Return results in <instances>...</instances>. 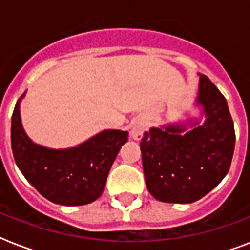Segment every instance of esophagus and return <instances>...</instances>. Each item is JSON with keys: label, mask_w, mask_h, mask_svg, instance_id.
<instances>
[{"label": "esophagus", "mask_w": 250, "mask_h": 250, "mask_svg": "<svg viewBox=\"0 0 250 250\" xmlns=\"http://www.w3.org/2000/svg\"><path fill=\"white\" fill-rule=\"evenodd\" d=\"M145 131V125L143 123H136V125H133L132 128V137L135 140H140L141 137H143V133Z\"/></svg>", "instance_id": "34e87169"}]
</instances>
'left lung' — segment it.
<instances>
[{"label":"left lung","instance_id":"1","mask_svg":"<svg viewBox=\"0 0 250 250\" xmlns=\"http://www.w3.org/2000/svg\"><path fill=\"white\" fill-rule=\"evenodd\" d=\"M197 102L206 121L150 128L144 132L140 149L148 190L158 201L190 204L222 182L231 166L235 128L225 96L211 80L200 76Z\"/></svg>","mask_w":250,"mask_h":250}]
</instances>
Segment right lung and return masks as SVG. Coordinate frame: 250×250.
I'll return each mask as SVG.
<instances>
[{"mask_svg": "<svg viewBox=\"0 0 250 250\" xmlns=\"http://www.w3.org/2000/svg\"><path fill=\"white\" fill-rule=\"evenodd\" d=\"M19 101L11 118V149L24 178L54 204L76 206L97 200L104 192L119 149L128 140V132L106 129L76 148H44L25 135L21 123Z\"/></svg>", "mask_w": 250, "mask_h": 250, "instance_id": "obj_1", "label": "right lung"}]
</instances>
